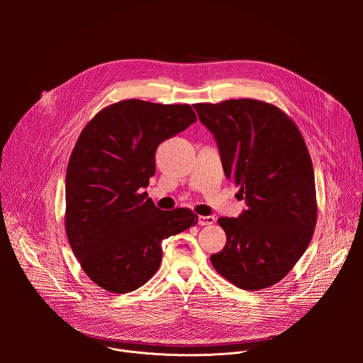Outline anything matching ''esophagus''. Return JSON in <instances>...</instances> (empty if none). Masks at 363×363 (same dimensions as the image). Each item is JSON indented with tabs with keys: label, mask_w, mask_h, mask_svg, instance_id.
<instances>
[{
	"label": "esophagus",
	"mask_w": 363,
	"mask_h": 363,
	"mask_svg": "<svg viewBox=\"0 0 363 363\" xmlns=\"http://www.w3.org/2000/svg\"><path fill=\"white\" fill-rule=\"evenodd\" d=\"M214 221H216V218L213 217V216H199L198 217V224L199 225H211V224H214Z\"/></svg>",
	"instance_id": "obj_1"
}]
</instances>
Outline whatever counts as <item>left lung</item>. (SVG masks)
Segmentation results:
<instances>
[{"label": "left lung", "instance_id": "8db88e82", "mask_svg": "<svg viewBox=\"0 0 363 363\" xmlns=\"http://www.w3.org/2000/svg\"><path fill=\"white\" fill-rule=\"evenodd\" d=\"M194 108L216 136L225 177L247 201L238 218H218L227 242L211 263L242 290L270 287L296 266L316 227L315 171L306 142L272 103L230 99Z\"/></svg>", "mask_w": 363, "mask_h": 363}]
</instances>
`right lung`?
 Masks as SVG:
<instances>
[{"instance_id":"obj_1","label":"right lung","mask_w":363,"mask_h":363,"mask_svg":"<svg viewBox=\"0 0 363 363\" xmlns=\"http://www.w3.org/2000/svg\"><path fill=\"white\" fill-rule=\"evenodd\" d=\"M195 122L189 105L129 99L83 128L66 172L65 227L83 272L103 290L143 286L160 269L162 240L198 223L188 208L161 211L143 192L157 147Z\"/></svg>"}]
</instances>
